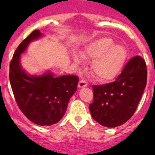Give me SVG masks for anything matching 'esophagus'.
I'll return each mask as SVG.
<instances>
[{
  "label": "esophagus",
  "mask_w": 155,
  "mask_h": 155,
  "mask_svg": "<svg viewBox=\"0 0 155 155\" xmlns=\"http://www.w3.org/2000/svg\"><path fill=\"white\" fill-rule=\"evenodd\" d=\"M87 86V83L84 80H81L78 82V87L81 88V87H85Z\"/></svg>",
  "instance_id": "obj_1"
}]
</instances>
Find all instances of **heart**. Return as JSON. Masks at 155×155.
<instances>
[{"label": "heart", "instance_id": "1", "mask_svg": "<svg viewBox=\"0 0 155 155\" xmlns=\"http://www.w3.org/2000/svg\"><path fill=\"white\" fill-rule=\"evenodd\" d=\"M127 50L124 46L114 44L109 37H102L86 46L82 53L84 57L93 59L91 70L98 81L108 82L114 80L124 68L127 59ZM75 63H80L81 57L74 56Z\"/></svg>", "mask_w": 155, "mask_h": 155}]
</instances>
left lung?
Wrapping results in <instances>:
<instances>
[{
  "instance_id": "obj_1",
  "label": "left lung",
  "mask_w": 155,
  "mask_h": 155,
  "mask_svg": "<svg viewBox=\"0 0 155 155\" xmlns=\"http://www.w3.org/2000/svg\"><path fill=\"white\" fill-rule=\"evenodd\" d=\"M147 84V68L142 57H133L116 81L93 86L89 105L92 118L105 127H118L131 118Z\"/></svg>"
}]
</instances>
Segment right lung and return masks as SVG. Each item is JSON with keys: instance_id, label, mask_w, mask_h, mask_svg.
Wrapping results in <instances>:
<instances>
[{"instance_id": "obj_1", "label": "right lung", "mask_w": 155, "mask_h": 155, "mask_svg": "<svg viewBox=\"0 0 155 155\" xmlns=\"http://www.w3.org/2000/svg\"><path fill=\"white\" fill-rule=\"evenodd\" d=\"M44 36L35 30L24 39L14 53L10 64L11 86L19 109L37 125L51 126L65 114L68 102L76 92L78 78L75 75L56 77L50 71L30 74L22 68L21 55L30 42Z\"/></svg>"}]
</instances>
